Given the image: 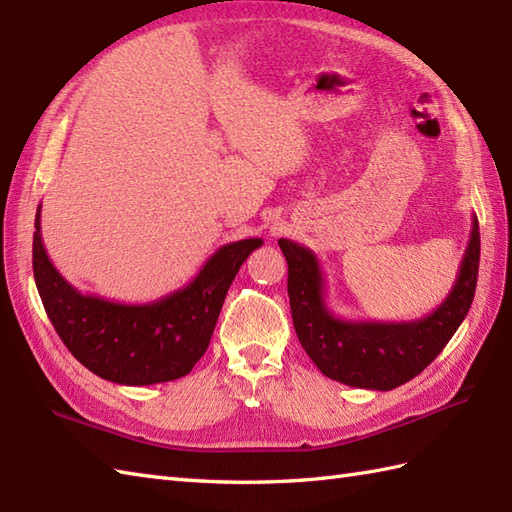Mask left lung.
<instances>
[{
	"mask_svg": "<svg viewBox=\"0 0 512 512\" xmlns=\"http://www.w3.org/2000/svg\"><path fill=\"white\" fill-rule=\"evenodd\" d=\"M289 265V299L297 339L323 376L347 386L391 391L413 380L443 352L467 317L478 284L480 232L471 234L458 276L441 306L430 315L402 321H347L326 304V282L317 256L289 239L278 241Z\"/></svg>",
	"mask_w": 512,
	"mask_h": 512,
	"instance_id": "obj_1",
	"label": "left lung"
}]
</instances>
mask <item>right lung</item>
I'll list each match as a JSON object with an SVG mask.
<instances>
[{"label": "right lung", "instance_id": "1", "mask_svg": "<svg viewBox=\"0 0 512 512\" xmlns=\"http://www.w3.org/2000/svg\"><path fill=\"white\" fill-rule=\"evenodd\" d=\"M32 267L45 313L67 350L95 376L126 386L178 380L189 373L213 336L223 299L245 258L263 239L219 247L197 276L149 304H119L84 295L60 276L34 219Z\"/></svg>", "mask_w": 512, "mask_h": 512}]
</instances>
